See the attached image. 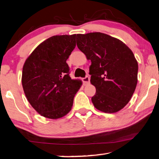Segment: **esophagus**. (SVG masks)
Returning a JSON list of instances; mask_svg holds the SVG:
<instances>
[{
    "instance_id": "34e87169",
    "label": "esophagus",
    "mask_w": 159,
    "mask_h": 159,
    "mask_svg": "<svg viewBox=\"0 0 159 159\" xmlns=\"http://www.w3.org/2000/svg\"><path fill=\"white\" fill-rule=\"evenodd\" d=\"M83 84H84V85L89 84V83H90V77L87 76H85V78H83Z\"/></svg>"
}]
</instances>
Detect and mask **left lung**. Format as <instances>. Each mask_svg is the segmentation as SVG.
I'll list each match as a JSON object with an SVG mask.
<instances>
[{
    "label": "left lung",
    "mask_w": 159,
    "mask_h": 159,
    "mask_svg": "<svg viewBox=\"0 0 159 159\" xmlns=\"http://www.w3.org/2000/svg\"><path fill=\"white\" fill-rule=\"evenodd\" d=\"M76 44L91 61L94 107L109 114L124 108L138 83V64L132 50L119 39L100 32L77 34Z\"/></svg>",
    "instance_id": "left-lung-1"
}]
</instances>
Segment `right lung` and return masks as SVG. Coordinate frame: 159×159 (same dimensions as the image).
Here are the masks:
<instances>
[{
  "mask_svg": "<svg viewBox=\"0 0 159 159\" xmlns=\"http://www.w3.org/2000/svg\"><path fill=\"white\" fill-rule=\"evenodd\" d=\"M76 34L53 36L42 42L26 59L21 83L31 107L42 116L57 119L71 111L82 85L71 79L66 60L76 47Z\"/></svg>",
  "mask_w": 159,
  "mask_h": 159,
  "instance_id": "add662e5",
  "label": "right lung"
}]
</instances>
